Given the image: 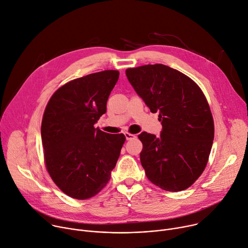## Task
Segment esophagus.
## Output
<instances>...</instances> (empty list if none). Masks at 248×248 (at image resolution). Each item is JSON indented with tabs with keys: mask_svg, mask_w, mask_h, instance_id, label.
I'll return each mask as SVG.
<instances>
[{
	"mask_svg": "<svg viewBox=\"0 0 248 248\" xmlns=\"http://www.w3.org/2000/svg\"><path fill=\"white\" fill-rule=\"evenodd\" d=\"M124 136H125L126 140H133V139L137 138L136 134H132V133H129V132H125Z\"/></svg>",
	"mask_w": 248,
	"mask_h": 248,
	"instance_id": "1",
	"label": "esophagus"
}]
</instances>
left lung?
<instances>
[{"label":"left lung","instance_id":"8db88e82","mask_svg":"<svg viewBox=\"0 0 248 248\" xmlns=\"http://www.w3.org/2000/svg\"><path fill=\"white\" fill-rule=\"evenodd\" d=\"M150 111L159 112L160 136L141 132L140 162L149 181L169 192L192 186L204 172L215 125L206 96L190 77L163 64L125 70Z\"/></svg>","mask_w":248,"mask_h":248}]
</instances>
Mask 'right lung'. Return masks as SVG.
<instances>
[{"mask_svg": "<svg viewBox=\"0 0 248 248\" xmlns=\"http://www.w3.org/2000/svg\"><path fill=\"white\" fill-rule=\"evenodd\" d=\"M118 70H105L67 82L49 99L43 112L44 163L52 181L67 196L87 200L108 182L125 141L94 124L107 109Z\"/></svg>", "mask_w": 248, "mask_h": 248, "instance_id": "obj_1", "label": "right lung"}]
</instances>
